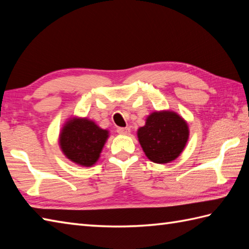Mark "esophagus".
<instances>
[{
    "instance_id": "obj_1",
    "label": "esophagus",
    "mask_w": 249,
    "mask_h": 249,
    "mask_svg": "<svg viewBox=\"0 0 249 249\" xmlns=\"http://www.w3.org/2000/svg\"><path fill=\"white\" fill-rule=\"evenodd\" d=\"M116 131H118L120 135H129L130 128L129 127H120L116 129Z\"/></svg>"
}]
</instances>
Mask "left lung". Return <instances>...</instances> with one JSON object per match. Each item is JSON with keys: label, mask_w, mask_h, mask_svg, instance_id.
Masks as SVG:
<instances>
[{"label": "left lung", "mask_w": 249, "mask_h": 249, "mask_svg": "<svg viewBox=\"0 0 249 249\" xmlns=\"http://www.w3.org/2000/svg\"><path fill=\"white\" fill-rule=\"evenodd\" d=\"M139 143L153 162L167 163L179 156L187 143L189 128L174 111H155L146 118L145 125L137 131Z\"/></svg>", "instance_id": "obj_1"}]
</instances>
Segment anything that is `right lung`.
<instances>
[{
    "mask_svg": "<svg viewBox=\"0 0 249 249\" xmlns=\"http://www.w3.org/2000/svg\"><path fill=\"white\" fill-rule=\"evenodd\" d=\"M109 137L107 129L100 128L87 118H71L63 126L59 143L64 155L82 167H92L98 160Z\"/></svg>",
    "mask_w": 249,
    "mask_h": 249,
    "instance_id": "1",
    "label": "right lung"
}]
</instances>
